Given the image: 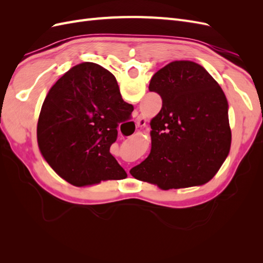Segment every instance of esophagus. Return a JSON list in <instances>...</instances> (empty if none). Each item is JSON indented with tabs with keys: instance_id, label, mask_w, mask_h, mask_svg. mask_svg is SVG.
<instances>
[{
	"instance_id": "1",
	"label": "esophagus",
	"mask_w": 263,
	"mask_h": 263,
	"mask_svg": "<svg viewBox=\"0 0 263 263\" xmlns=\"http://www.w3.org/2000/svg\"><path fill=\"white\" fill-rule=\"evenodd\" d=\"M146 125V118L141 115H138L136 118V127L137 128H140V127H144ZM128 172V171H127Z\"/></svg>"
}]
</instances>
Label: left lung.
Returning <instances> with one entry per match:
<instances>
[{
  "label": "left lung",
  "instance_id": "obj_1",
  "mask_svg": "<svg viewBox=\"0 0 263 263\" xmlns=\"http://www.w3.org/2000/svg\"><path fill=\"white\" fill-rule=\"evenodd\" d=\"M149 91L160 95L162 107L150 123V154L130 174L162 190L209 182L232 141L221 87L197 63L173 61L151 78Z\"/></svg>",
  "mask_w": 263,
  "mask_h": 263
}]
</instances>
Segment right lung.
I'll return each instance as SVG.
<instances>
[{"mask_svg": "<svg viewBox=\"0 0 263 263\" xmlns=\"http://www.w3.org/2000/svg\"><path fill=\"white\" fill-rule=\"evenodd\" d=\"M115 77L93 62L63 74L44 101L37 125L41 153L59 176L82 186L127 173L110 155L117 127L132 116Z\"/></svg>", "mask_w": 263, "mask_h": 263, "instance_id": "right-lung-1", "label": "right lung"}]
</instances>
